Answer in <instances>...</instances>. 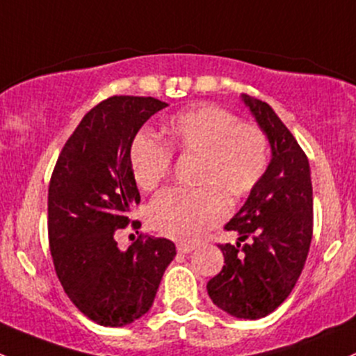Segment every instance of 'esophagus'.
<instances>
[{
  "instance_id": "esophagus-1",
  "label": "esophagus",
  "mask_w": 356,
  "mask_h": 356,
  "mask_svg": "<svg viewBox=\"0 0 356 356\" xmlns=\"http://www.w3.org/2000/svg\"><path fill=\"white\" fill-rule=\"evenodd\" d=\"M179 254H190L192 250H195V245L192 243H178L177 245Z\"/></svg>"
}]
</instances>
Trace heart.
<instances>
[{"label": "heart", "instance_id": "obj_1", "mask_svg": "<svg viewBox=\"0 0 356 356\" xmlns=\"http://www.w3.org/2000/svg\"><path fill=\"white\" fill-rule=\"evenodd\" d=\"M164 144L142 134L130 145V168L138 188L152 192L171 175L173 156L197 157L193 192L171 190L151 207L157 233L195 241L228 214V199L247 197L269 166V140L255 123L240 122L219 106L202 104L179 111L163 127Z\"/></svg>", "mask_w": 356, "mask_h": 356}]
</instances>
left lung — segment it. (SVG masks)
<instances>
[{"mask_svg":"<svg viewBox=\"0 0 356 356\" xmlns=\"http://www.w3.org/2000/svg\"><path fill=\"white\" fill-rule=\"evenodd\" d=\"M273 149L266 175L225 226L241 245L219 243L225 266L207 283L221 310L260 318L277 309L295 288L314 232V195L307 154L267 102L243 96Z\"/></svg>","mask_w":356,"mask_h":356,"instance_id":"left-lung-1","label":"left lung"}]
</instances>
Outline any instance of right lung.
Here are the masks:
<instances>
[{"label":"right lung","instance_id":"right-lung-1","mask_svg":"<svg viewBox=\"0 0 356 356\" xmlns=\"http://www.w3.org/2000/svg\"><path fill=\"white\" fill-rule=\"evenodd\" d=\"M154 97L113 96L94 106L58 156L47 192V236L54 270L73 305L90 321L122 327L151 309L177 255L166 238L140 233L122 252L118 229L140 202L130 145L154 113Z\"/></svg>","mask_w":356,"mask_h":356}]
</instances>
